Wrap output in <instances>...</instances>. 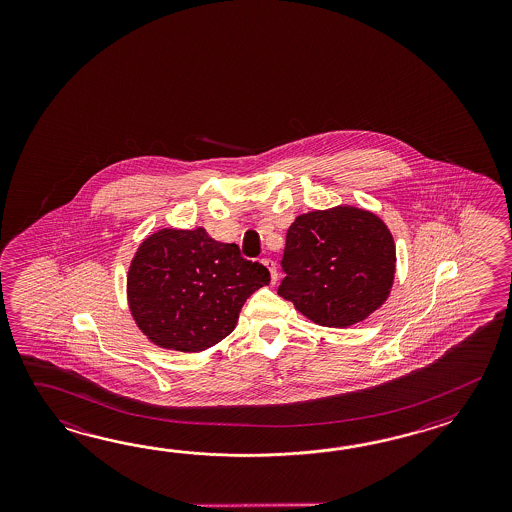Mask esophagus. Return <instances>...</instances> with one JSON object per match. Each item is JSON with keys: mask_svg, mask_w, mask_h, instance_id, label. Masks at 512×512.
<instances>
[{"mask_svg": "<svg viewBox=\"0 0 512 512\" xmlns=\"http://www.w3.org/2000/svg\"><path fill=\"white\" fill-rule=\"evenodd\" d=\"M261 263L269 269V272H271V282L276 283L278 282V272H276V263L271 260V258H263L261 260Z\"/></svg>", "mask_w": 512, "mask_h": 512, "instance_id": "obj_1", "label": "esophagus"}]
</instances>
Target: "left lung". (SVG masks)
I'll list each match as a JSON object with an SVG mask.
<instances>
[{
    "instance_id": "left-lung-1",
    "label": "left lung",
    "mask_w": 512,
    "mask_h": 512,
    "mask_svg": "<svg viewBox=\"0 0 512 512\" xmlns=\"http://www.w3.org/2000/svg\"><path fill=\"white\" fill-rule=\"evenodd\" d=\"M395 261L392 232L370 210H313L287 230L278 294L318 326H355L388 300Z\"/></svg>"
}]
</instances>
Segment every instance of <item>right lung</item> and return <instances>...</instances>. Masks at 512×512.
Here are the masks:
<instances>
[{"mask_svg": "<svg viewBox=\"0 0 512 512\" xmlns=\"http://www.w3.org/2000/svg\"><path fill=\"white\" fill-rule=\"evenodd\" d=\"M271 274L236 243L207 230L161 229L142 241L128 271V305L155 346L199 353L229 337L247 298Z\"/></svg>", "mask_w": 512, "mask_h": 512, "instance_id": "add662e5", "label": "right lung"}]
</instances>
